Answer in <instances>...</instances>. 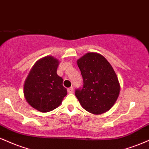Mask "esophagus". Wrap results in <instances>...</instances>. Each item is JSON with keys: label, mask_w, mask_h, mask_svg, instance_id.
Listing matches in <instances>:
<instances>
[{"label": "esophagus", "mask_w": 149, "mask_h": 149, "mask_svg": "<svg viewBox=\"0 0 149 149\" xmlns=\"http://www.w3.org/2000/svg\"><path fill=\"white\" fill-rule=\"evenodd\" d=\"M67 91H68V93H69V94L73 93V87H71V88H68Z\"/></svg>", "instance_id": "1"}]
</instances>
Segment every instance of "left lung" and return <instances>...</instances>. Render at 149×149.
<instances>
[{
  "instance_id": "8db88e82",
  "label": "left lung",
  "mask_w": 149,
  "mask_h": 149,
  "mask_svg": "<svg viewBox=\"0 0 149 149\" xmlns=\"http://www.w3.org/2000/svg\"><path fill=\"white\" fill-rule=\"evenodd\" d=\"M83 79L75 95L82 107L99 115L111 109L120 91L117 75L110 63L97 52H88L77 60Z\"/></svg>"
}]
</instances>
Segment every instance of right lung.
<instances>
[{
  "mask_svg": "<svg viewBox=\"0 0 149 149\" xmlns=\"http://www.w3.org/2000/svg\"><path fill=\"white\" fill-rule=\"evenodd\" d=\"M59 61L52 56L38 60L29 73L24 84L26 101L40 112L57 109L67 95L63 79L57 74Z\"/></svg>",
  "mask_w": 149,
  "mask_h": 149,
  "instance_id": "add662e5",
  "label": "right lung"
}]
</instances>
